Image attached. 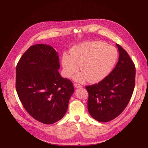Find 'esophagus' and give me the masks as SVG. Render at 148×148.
I'll return each instance as SVG.
<instances>
[{
    "label": "esophagus",
    "mask_w": 148,
    "mask_h": 148,
    "mask_svg": "<svg viewBox=\"0 0 148 148\" xmlns=\"http://www.w3.org/2000/svg\"><path fill=\"white\" fill-rule=\"evenodd\" d=\"M74 85V87H75V88H83V86H82V85H80V84L75 83Z\"/></svg>",
    "instance_id": "1"
}]
</instances>
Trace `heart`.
<instances>
[{
  "label": "heart",
  "instance_id": "heart-1",
  "mask_svg": "<svg viewBox=\"0 0 148 148\" xmlns=\"http://www.w3.org/2000/svg\"><path fill=\"white\" fill-rule=\"evenodd\" d=\"M118 52L112 45L101 41L87 42L74 46L70 54L64 53L62 58V66L66 77L74 76L76 81L83 82L89 79L97 83L110 74L118 60Z\"/></svg>",
  "mask_w": 148,
  "mask_h": 148
}]
</instances>
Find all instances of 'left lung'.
I'll list each match as a JSON object with an SVG mask.
<instances>
[{
  "mask_svg": "<svg viewBox=\"0 0 148 148\" xmlns=\"http://www.w3.org/2000/svg\"><path fill=\"white\" fill-rule=\"evenodd\" d=\"M116 46L119 57L113 71L98 84L86 87L89 113L101 122L118 117L128 105L135 86L134 64L120 45L116 44Z\"/></svg>",
  "mask_w": 148,
  "mask_h": 148,
  "instance_id": "1",
  "label": "left lung"
}]
</instances>
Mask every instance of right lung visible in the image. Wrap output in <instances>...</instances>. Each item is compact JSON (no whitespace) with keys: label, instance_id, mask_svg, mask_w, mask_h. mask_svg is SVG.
Wrapping results in <instances>:
<instances>
[{"label":"right lung","instance_id":"right-lung-1","mask_svg":"<svg viewBox=\"0 0 148 148\" xmlns=\"http://www.w3.org/2000/svg\"><path fill=\"white\" fill-rule=\"evenodd\" d=\"M59 68L58 53L42 44L30 46L17 65L15 87L20 101L32 117L45 124L64 117L74 91Z\"/></svg>","mask_w":148,"mask_h":148}]
</instances>
